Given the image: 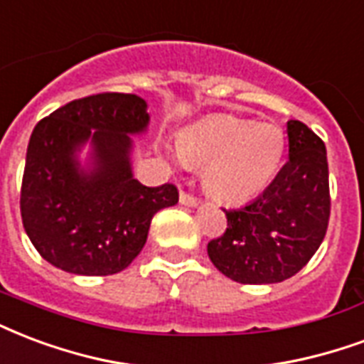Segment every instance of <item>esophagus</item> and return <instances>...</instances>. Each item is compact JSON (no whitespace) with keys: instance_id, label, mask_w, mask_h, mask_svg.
<instances>
[{"instance_id":"34e87169","label":"esophagus","mask_w":364,"mask_h":364,"mask_svg":"<svg viewBox=\"0 0 364 364\" xmlns=\"http://www.w3.org/2000/svg\"><path fill=\"white\" fill-rule=\"evenodd\" d=\"M180 203L186 205V207H196V205H199V199L196 198L193 193L182 190V192H180Z\"/></svg>"}]
</instances>
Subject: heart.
<instances>
[{
	"mask_svg": "<svg viewBox=\"0 0 364 364\" xmlns=\"http://www.w3.org/2000/svg\"><path fill=\"white\" fill-rule=\"evenodd\" d=\"M284 149L282 128L234 114L201 120L176 141L182 163L205 168V190L226 205H242L263 192L274 178Z\"/></svg>",
	"mask_w": 364,
	"mask_h": 364,
	"instance_id": "1",
	"label": "heart"
}]
</instances>
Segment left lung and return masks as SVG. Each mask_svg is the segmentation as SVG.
Segmentation results:
<instances>
[{
    "label": "left lung",
    "instance_id": "left-lung-1",
    "mask_svg": "<svg viewBox=\"0 0 364 364\" xmlns=\"http://www.w3.org/2000/svg\"><path fill=\"white\" fill-rule=\"evenodd\" d=\"M289 159L255 201L224 209L226 230L207 244L213 264L240 284H276L297 274L326 236L330 184L324 141L288 120Z\"/></svg>",
    "mask_w": 364,
    "mask_h": 364
}]
</instances>
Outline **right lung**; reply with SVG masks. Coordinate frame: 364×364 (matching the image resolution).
Here are the masks:
<instances>
[{
	"instance_id": "1",
	"label": "right lung",
	"mask_w": 364,
	"mask_h": 364,
	"mask_svg": "<svg viewBox=\"0 0 364 364\" xmlns=\"http://www.w3.org/2000/svg\"><path fill=\"white\" fill-rule=\"evenodd\" d=\"M149 122L134 94L88 95L42 119L26 149L21 217L30 242L57 269L107 276L124 270L147 240L153 215L178 203V188L140 184L130 171L132 141ZM90 139L95 171L77 168Z\"/></svg>"
}]
</instances>
